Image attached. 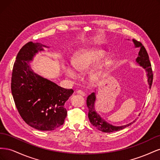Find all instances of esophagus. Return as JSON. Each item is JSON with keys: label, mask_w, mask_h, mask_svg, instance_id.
<instances>
[{"label": "esophagus", "mask_w": 160, "mask_h": 160, "mask_svg": "<svg viewBox=\"0 0 160 160\" xmlns=\"http://www.w3.org/2000/svg\"><path fill=\"white\" fill-rule=\"evenodd\" d=\"M76 93H77V94H79V95H82V96H85V93H84V92H83V91H81V90L77 91H76Z\"/></svg>", "instance_id": "esophagus-1"}]
</instances>
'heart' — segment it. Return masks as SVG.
I'll use <instances>...</instances> for the list:
<instances>
[{
	"mask_svg": "<svg viewBox=\"0 0 160 160\" xmlns=\"http://www.w3.org/2000/svg\"><path fill=\"white\" fill-rule=\"evenodd\" d=\"M105 55L103 51L99 49L88 50L81 52L72 60V66L75 69L79 72H83L89 69L91 67L99 61ZM111 65V61L105 59L101 61L95 69L91 72L90 78L91 80H95L100 76L101 72ZM64 70L66 74L72 79L77 78L75 71L71 66H64Z\"/></svg>",
	"mask_w": 160,
	"mask_h": 160,
	"instance_id": "obj_1",
	"label": "heart"
}]
</instances>
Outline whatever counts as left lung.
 <instances>
[{"label": "left lung", "mask_w": 160, "mask_h": 160, "mask_svg": "<svg viewBox=\"0 0 160 160\" xmlns=\"http://www.w3.org/2000/svg\"><path fill=\"white\" fill-rule=\"evenodd\" d=\"M133 42L135 45V47L139 48V49L138 57L136 59V62L139 66L142 67L143 68L146 70L147 73L146 75L148 77L149 88L151 89L153 82V72L147 51L140 42L135 39H133ZM95 92L92 93L88 97V98H87V105H88V108L89 109L88 118L89 119L91 123L93 125L95 128H96V129H98V130L101 131V132L105 133L118 132V131L122 130L126 127L129 126L131 124H132L133 122H135L134 120L133 122L125 125H122V126H115V125H113L109 123L108 122H106L103 118H101L100 115L98 114V113H97V111L95 109Z\"/></svg>", "instance_id": "8db88e82"}]
</instances>
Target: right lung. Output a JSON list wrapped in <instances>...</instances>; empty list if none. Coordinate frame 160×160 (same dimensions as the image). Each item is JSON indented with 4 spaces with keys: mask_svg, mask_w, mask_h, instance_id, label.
I'll use <instances>...</instances> for the list:
<instances>
[{
    "mask_svg": "<svg viewBox=\"0 0 160 160\" xmlns=\"http://www.w3.org/2000/svg\"><path fill=\"white\" fill-rule=\"evenodd\" d=\"M44 47L49 48L28 42L19 51L13 66L11 91L19 114L28 125L52 131L63 124L67 114L65 103L73 90L61 88L31 69L29 62Z\"/></svg>",
    "mask_w": 160,
    "mask_h": 160,
    "instance_id": "add662e5",
    "label": "right lung"
}]
</instances>
